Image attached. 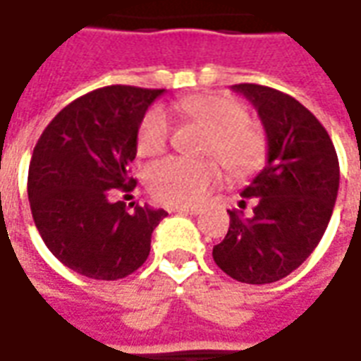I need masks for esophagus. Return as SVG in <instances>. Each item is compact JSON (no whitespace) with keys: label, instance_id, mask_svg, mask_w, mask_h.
<instances>
[{"label":"esophagus","instance_id":"esophagus-1","mask_svg":"<svg viewBox=\"0 0 361 361\" xmlns=\"http://www.w3.org/2000/svg\"><path fill=\"white\" fill-rule=\"evenodd\" d=\"M173 212H178V214H199L201 209L199 207H176Z\"/></svg>","mask_w":361,"mask_h":361}]
</instances>
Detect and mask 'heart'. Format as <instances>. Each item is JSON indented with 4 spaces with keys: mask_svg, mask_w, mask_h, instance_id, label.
<instances>
[{
    "mask_svg": "<svg viewBox=\"0 0 361 361\" xmlns=\"http://www.w3.org/2000/svg\"><path fill=\"white\" fill-rule=\"evenodd\" d=\"M176 110L209 131L204 154L219 157L234 176H245L263 164L267 137L263 129L250 121L247 108L235 98L201 94L181 98ZM172 121L164 110L152 108L145 114L137 133L139 154L150 157L166 149ZM222 180L216 160H185L170 157L158 160L147 172V185L154 199L166 204H197L204 201Z\"/></svg>",
    "mask_w": 361,
    "mask_h": 361,
    "instance_id": "b5f03b06",
    "label": "heart"
}]
</instances>
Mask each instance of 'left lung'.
Segmentation results:
<instances>
[{
    "mask_svg": "<svg viewBox=\"0 0 361 361\" xmlns=\"http://www.w3.org/2000/svg\"><path fill=\"white\" fill-rule=\"evenodd\" d=\"M232 89L255 106L265 127L267 164L242 191L253 212L228 211L230 228L212 257L238 282L269 284L295 271L321 242L338 193V157L325 127L295 98L253 82Z\"/></svg>",
    "mask_w": 361,
    "mask_h": 361,
    "instance_id": "left-lung-1",
    "label": "left lung"
}]
</instances>
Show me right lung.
<instances>
[{"mask_svg": "<svg viewBox=\"0 0 361 361\" xmlns=\"http://www.w3.org/2000/svg\"><path fill=\"white\" fill-rule=\"evenodd\" d=\"M162 92L126 85L92 90L59 111L36 142L28 166L32 219L54 257L82 276L118 280L137 271L152 230L168 216L110 201L111 189L137 185L129 176L137 133Z\"/></svg>", "mask_w": 361, "mask_h": 361, "instance_id": "obj_1", "label": "right lung"}]
</instances>
